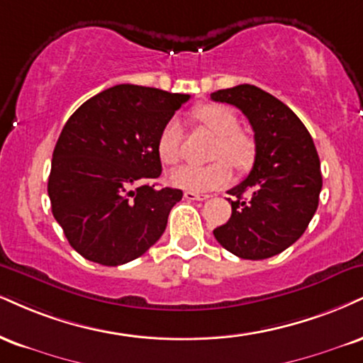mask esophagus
<instances>
[{
  "label": "esophagus",
  "instance_id": "esophagus-1",
  "mask_svg": "<svg viewBox=\"0 0 363 363\" xmlns=\"http://www.w3.org/2000/svg\"><path fill=\"white\" fill-rule=\"evenodd\" d=\"M184 198L191 201H204L209 198V194H199V193H193V191H186Z\"/></svg>",
  "mask_w": 363,
  "mask_h": 363
}]
</instances>
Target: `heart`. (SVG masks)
Here are the masks:
<instances>
[{
  "label": "heart",
  "mask_w": 363,
  "mask_h": 363,
  "mask_svg": "<svg viewBox=\"0 0 363 363\" xmlns=\"http://www.w3.org/2000/svg\"><path fill=\"white\" fill-rule=\"evenodd\" d=\"M193 118L201 128L215 135L211 159L204 167L186 165L170 174V184L184 191L203 193L225 186L231 179V163L237 170L252 167L257 155L255 138L238 128V116L225 104L206 103L193 110ZM157 154L165 165H176L182 155V132L176 120H170L157 138ZM230 163L228 164V162Z\"/></svg>",
  "instance_id": "1"
}]
</instances>
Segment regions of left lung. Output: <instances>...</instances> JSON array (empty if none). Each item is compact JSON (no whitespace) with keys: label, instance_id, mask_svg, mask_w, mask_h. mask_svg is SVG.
<instances>
[{"label":"left lung","instance_id":"8db88e82","mask_svg":"<svg viewBox=\"0 0 363 363\" xmlns=\"http://www.w3.org/2000/svg\"><path fill=\"white\" fill-rule=\"evenodd\" d=\"M250 121L257 155L247 179L228 191L231 216L213 230L221 247L247 260L277 255L301 238L318 209L320 157L296 113L252 84L211 93Z\"/></svg>","mask_w":363,"mask_h":363}]
</instances>
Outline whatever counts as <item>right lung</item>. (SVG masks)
I'll return each mask as SVG.
<instances>
[{"label": "right lung", "mask_w": 363, "mask_h": 363, "mask_svg": "<svg viewBox=\"0 0 363 363\" xmlns=\"http://www.w3.org/2000/svg\"><path fill=\"white\" fill-rule=\"evenodd\" d=\"M189 94L118 84L82 103L57 140L49 176L52 215L82 257L116 267L162 237L181 189L162 172L157 138Z\"/></svg>", "instance_id": "obj_1"}]
</instances>
